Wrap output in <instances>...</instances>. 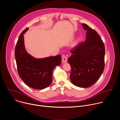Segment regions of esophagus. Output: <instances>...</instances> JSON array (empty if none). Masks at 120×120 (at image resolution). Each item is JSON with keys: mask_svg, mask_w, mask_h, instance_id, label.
<instances>
[{"mask_svg": "<svg viewBox=\"0 0 120 120\" xmlns=\"http://www.w3.org/2000/svg\"><path fill=\"white\" fill-rule=\"evenodd\" d=\"M62 61L63 63H65L67 62V57L66 56H65L64 55H62Z\"/></svg>", "mask_w": 120, "mask_h": 120, "instance_id": "1", "label": "esophagus"}]
</instances>
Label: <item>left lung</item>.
<instances>
[{
    "mask_svg": "<svg viewBox=\"0 0 120 120\" xmlns=\"http://www.w3.org/2000/svg\"><path fill=\"white\" fill-rule=\"evenodd\" d=\"M86 40L73 48L72 55L68 58L71 71L70 80L75 85L87 88L99 78L105 68V47L97 33L85 24Z\"/></svg>",
    "mask_w": 120,
    "mask_h": 120,
    "instance_id": "left-lung-1",
    "label": "left lung"
}]
</instances>
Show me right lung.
Wrapping results in <instances>:
<instances>
[{"instance_id": "add662e5", "label": "right lung", "mask_w": 120, "mask_h": 120, "mask_svg": "<svg viewBox=\"0 0 120 120\" xmlns=\"http://www.w3.org/2000/svg\"><path fill=\"white\" fill-rule=\"evenodd\" d=\"M28 30L26 28L21 33L16 44L15 56L17 69L20 77L29 87L43 89L52 82L53 69L60 65L62 57L58 55L36 58L29 55L25 47L23 35Z\"/></svg>"}]
</instances>
